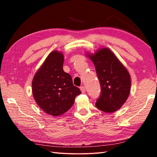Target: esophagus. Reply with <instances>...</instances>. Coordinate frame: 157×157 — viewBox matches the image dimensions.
<instances>
[{
	"label": "esophagus",
	"instance_id": "34e87169",
	"mask_svg": "<svg viewBox=\"0 0 157 157\" xmlns=\"http://www.w3.org/2000/svg\"><path fill=\"white\" fill-rule=\"evenodd\" d=\"M80 90L82 94H84L85 92H86V89H85V87L84 86H82L80 87Z\"/></svg>",
	"mask_w": 157,
	"mask_h": 157
}]
</instances>
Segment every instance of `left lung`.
Returning a JSON list of instances; mask_svg holds the SVG:
<instances>
[{
    "label": "left lung",
    "instance_id": "8db88e82",
    "mask_svg": "<svg viewBox=\"0 0 157 157\" xmlns=\"http://www.w3.org/2000/svg\"><path fill=\"white\" fill-rule=\"evenodd\" d=\"M94 63L101 91L95 106L107 113L114 112L123 105L129 95L131 78L126 68L107 48L88 55Z\"/></svg>",
    "mask_w": 157,
    "mask_h": 157
}]
</instances>
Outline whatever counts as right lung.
I'll list each match as a JSON object with an SVG mask.
<instances>
[{
	"mask_svg": "<svg viewBox=\"0 0 157 157\" xmlns=\"http://www.w3.org/2000/svg\"><path fill=\"white\" fill-rule=\"evenodd\" d=\"M63 55L52 51L34 76L33 95L37 105L46 113L59 116L70 109L81 94L72 78L63 70Z\"/></svg>",
	"mask_w": 157,
	"mask_h": 157,
	"instance_id": "right-lung-1",
	"label": "right lung"
}]
</instances>
